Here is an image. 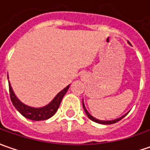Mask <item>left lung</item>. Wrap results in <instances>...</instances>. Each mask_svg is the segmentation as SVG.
Listing matches in <instances>:
<instances>
[{
  "mask_svg": "<svg viewBox=\"0 0 150 150\" xmlns=\"http://www.w3.org/2000/svg\"><path fill=\"white\" fill-rule=\"evenodd\" d=\"M82 105H83V109L84 110H85V112H86V115L88 116V118L90 120H92L93 121H94V122H97V123H99V124H103V125H110V124H114V123H116V122H118L119 120H120L122 119V118H124L126 115H127V114L125 115H123V116H121V117H120V118H118V119L116 120H99L96 119V118H94V117H93L88 112H87V110H86V108H85V106H84V103L83 101H82Z\"/></svg>",
  "mask_w": 150,
  "mask_h": 150,
  "instance_id": "1",
  "label": "left lung"
}]
</instances>
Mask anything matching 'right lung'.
<instances>
[{"label": "right lung", "mask_w": 150, "mask_h": 150, "mask_svg": "<svg viewBox=\"0 0 150 150\" xmlns=\"http://www.w3.org/2000/svg\"><path fill=\"white\" fill-rule=\"evenodd\" d=\"M8 84H9L10 98H11V101L13 103V106L23 116H24L27 119L32 120H44L49 119L50 117H52L57 112L64 96L65 95V93H67V91L69 87V86H68L64 90H62L48 105H47L43 108H31V107L23 104L17 98V97L15 96L13 91L11 87V85L9 82Z\"/></svg>", "instance_id": "right-lung-1"}]
</instances>
